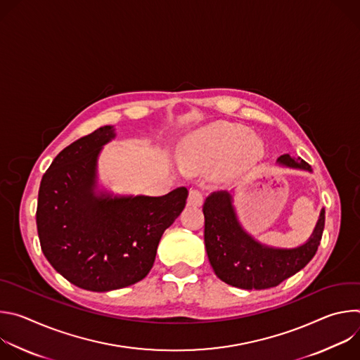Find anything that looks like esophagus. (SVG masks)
<instances>
[{
  "instance_id": "1",
  "label": "esophagus",
  "mask_w": 360,
  "mask_h": 360,
  "mask_svg": "<svg viewBox=\"0 0 360 360\" xmlns=\"http://www.w3.org/2000/svg\"><path fill=\"white\" fill-rule=\"evenodd\" d=\"M202 203H203L202 192L198 189H191L188 196V205H191V207H200Z\"/></svg>"
}]
</instances>
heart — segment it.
<instances>
[{"label":"heart","instance_id":"heart-1","mask_svg":"<svg viewBox=\"0 0 360 360\" xmlns=\"http://www.w3.org/2000/svg\"><path fill=\"white\" fill-rule=\"evenodd\" d=\"M264 153L259 136L242 125L219 122L188 135L179 145L181 168L193 174L222 162L224 174H235L258 161Z\"/></svg>","mask_w":360,"mask_h":360}]
</instances>
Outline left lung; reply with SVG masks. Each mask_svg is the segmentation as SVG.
Instances as JSON below:
<instances>
[{"label":"left lung","mask_w":360,"mask_h":360,"mask_svg":"<svg viewBox=\"0 0 360 360\" xmlns=\"http://www.w3.org/2000/svg\"><path fill=\"white\" fill-rule=\"evenodd\" d=\"M278 164L312 171L309 164L289 153ZM205 248L217 276L240 289H268L278 286L303 269L315 256L325 228V210L321 211L314 233L306 243L292 248L264 245L249 235L238 221L232 195L228 191L212 192L203 203Z\"/></svg>","instance_id":"obj_1"}]
</instances>
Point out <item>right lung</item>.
Returning a JSON list of instances; mask_svg holds the SVG:
<instances>
[{
    "label": "right lung",
    "mask_w": 360,
    "mask_h": 360,
    "mask_svg": "<svg viewBox=\"0 0 360 360\" xmlns=\"http://www.w3.org/2000/svg\"><path fill=\"white\" fill-rule=\"evenodd\" d=\"M114 127H101L63 149L41 179L37 229L48 262L67 281L92 292L143 279L162 233L181 215L188 189L164 196L96 192V162Z\"/></svg>",
    "instance_id": "add662e5"
}]
</instances>
